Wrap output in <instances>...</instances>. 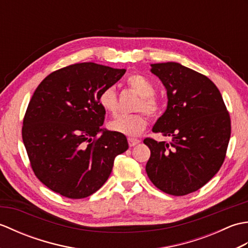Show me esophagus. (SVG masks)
Here are the masks:
<instances>
[{
	"mask_svg": "<svg viewBox=\"0 0 248 248\" xmlns=\"http://www.w3.org/2000/svg\"><path fill=\"white\" fill-rule=\"evenodd\" d=\"M128 141H129V146L130 147H134L135 145H138L140 143V140H138V139H132V138H129L128 139Z\"/></svg>",
	"mask_w": 248,
	"mask_h": 248,
	"instance_id": "34e87169",
	"label": "esophagus"
}]
</instances>
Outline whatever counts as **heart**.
<instances>
[{"instance_id": "1", "label": "heart", "mask_w": 248, "mask_h": 248, "mask_svg": "<svg viewBox=\"0 0 248 248\" xmlns=\"http://www.w3.org/2000/svg\"><path fill=\"white\" fill-rule=\"evenodd\" d=\"M127 85L140 96L136 110H144L152 117L161 113V102L155 96V87L149 78L140 73H133L127 78ZM98 103L105 112L114 114L117 110V93L115 87L103 88L98 96ZM147 123L148 119L144 113L120 115L110 121L108 127L116 133L135 138L146 129Z\"/></svg>"}]
</instances>
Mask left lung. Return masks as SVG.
<instances>
[{
  "label": "left lung",
  "mask_w": 248,
  "mask_h": 248,
  "mask_svg": "<svg viewBox=\"0 0 248 248\" xmlns=\"http://www.w3.org/2000/svg\"><path fill=\"white\" fill-rule=\"evenodd\" d=\"M150 71L162 81L168 99L152 132L171 141L144 140L151 152L146 172L161 191L183 196L219 170L230 140V116L218 88L202 73L173 62L151 64Z\"/></svg>",
  "instance_id": "8db88e82"
}]
</instances>
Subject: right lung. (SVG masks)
I'll return each mask as SVG.
<instances>
[{"instance_id":"right-lung-1","label":"right lung","mask_w":248,"mask_h":248,"mask_svg":"<svg viewBox=\"0 0 248 248\" xmlns=\"http://www.w3.org/2000/svg\"><path fill=\"white\" fill-rule=\"evenodd\" d=\"M125 73L94 62L52 72L31 97L22 140L36 177L62 196L88 197L108 180L115 157L129 148L127 138L102 129L103 88Z\"/></svg>"}]
</instances>
